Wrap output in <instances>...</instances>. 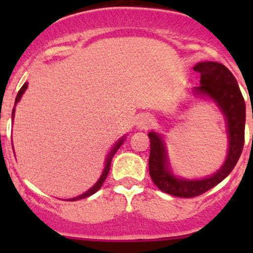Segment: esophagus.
Masks as SVG:
<instances>
[{"label": "esophagus", "mask_w": 253, "mask_h": 253, "mask_svg": "<svg viewBox=\"0 0 253 253\" xmlns=\"http://www.w3.org/2000/svg\"><path fill=\"white\" fill-rule=\"evenodd\" d=\"M153 124V117L148 114H143L141 116H138L136 122V126L139 129H147L150 125Z\"/></svg>", "instance_id": "1"}]
</instances>
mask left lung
Returning a JSON list of instances; mask_svg holds the SVG:
<instances>
[{"mask_svg": "<svg viewBox=\"0 0 253 253\" xmlns=\"http://www.w3.org/2000/svg\"><path fill=\"white\" fill-rule=\"evenodd\" d=\"M201 73V85L192 89L193 95L213 100L226 121L229 149L220 169L203 178H183L176 176L170 167L165 141L157 132H149V175L160 191L171 196L191 198L205 193L224 180L236 165L245 143L246 106L233 73L224 65L213 61L198 62L193 67Z\"/></svg>", "mask_w": 253, "mask_h": 253, "instance_id": "1", "label": "left lung"}]
</instances>
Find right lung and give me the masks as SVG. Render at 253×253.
Masks as SVG:
<instances>
[{"mask_svg":"<svg viewBox=\"0 0 253 253\" xmlns=\"http://www.w3.org/2000/svg\"><path fill=\"white\" fill-rule=\"evenodd\" d=\"M27 88H28V83H27V82H25V83L23 84L22 88H20V90L18 91V94H17L16 101H14V108H13V110H12V120H13V117H14V112H16V105H17L18 103H19L20 98H22V96H23V94H24V91L27 90ZM124 141H125V136L122 137V138H120L119 141H117L116 143H115L114 147L111 148V150H110V152H109L108 157H106L105 168H104V170H103V174L100 175V177H99V180L96 181L95 183H94V186H91V187L89 188V190L86 191V192H84L83 195L77 196V197H75V198H70V200H67V201H78V200H82V198H86V197H89V196L94 195V193H95L96 191H98L99 188L101 187V186H103L104 181H105V178L108 177L109 171H110V164H111L112 157H114L115 153H116L117 150H119V148L121 147L122 143H124Z\"/></svg>","mask_w":253,"mask_h":253,"instance_id":"add662e5","label":"right lung"}]
</instances>
